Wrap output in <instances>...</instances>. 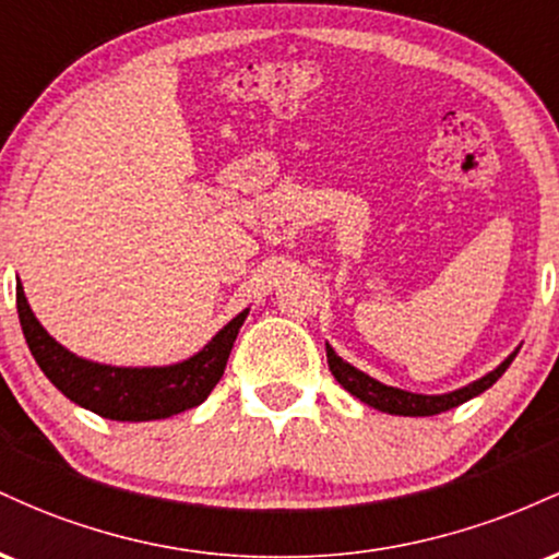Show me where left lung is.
Here are the masks:
<instances>
[{"mask_svg": "<svg viewBox=\"0 0 559 559\" xmlns=\"http://www.w3.org/2000/svg\"><path fill=\"white\" fill-rule=\"evenodd\" d=\"M325 355H329V368H331L333 378H336V381L342 383V386L349 391L352 396H357L360 402L370 404V407L381 409V413L407 415V418H426V415L447 413V409L457 407V404H463L467 400H473V396L484 394L486 389L493 386V383L502 378L504 370L510 368V362L515 360L518 352H512V355L507 357V360L499 365L497 370H491V373L478 378V381L467 383V386L457 389V391H449V394H436V396L413 394V391L386 386V383L376 381V378H370L368 373H362V370H357L355 365L344 362L329 344H325Z\"/></svg>", "mask_w": 559, "mask_h": 559, "instance_id": "1", "label": "left lung"}]
</instances>
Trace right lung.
Masks as SVG:
<instances>
[{
  "label": "right lung",
  "mask_w": 559,
  "mask_h": 559,
  "mask_svg": "<svg viewBox=\"0 0 559 559\" xmlns=\"http://www.w3.org/2000/svg\"><path fill=\"white\" fill-rule=\"evenodd\" d=\"M15 297L23 336L44 376L70 402L92 409L102 418L131 423L170 418V415L183 413V409L197 407L207 400L210 391L215 389L223 370H226L241 323L249 316V310L239 312L226 329L215 333L213 342L202 352L178 365H168V368H115V365L83 360L62 344H57L31 312L21 281H17Z\"/></svg>",
  "instance_id": "obj_1"
}]
</instances>
